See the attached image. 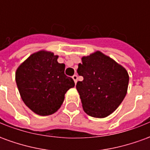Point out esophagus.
Listing matches in <instances>:
<instances>
[{
    "label": "esophagus",
    "instance_id": "esophagus-1",
    "mask_svg": "<svg viewBox=\"0 0 150 150\" xmlns=\"http://www.w3.org/2000/svg\"><path fill=\"white\" fill-rule=\"evenodd\" d=\"M72 79H74V82H75V83H77V79H78V76H77V75H73V76H72Z\"/></svg>",
    "mask_w": 150,
    "mask_h": 150
}]
</instances>
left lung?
Listing matches in <instances>:
<instances>
[{"instance_id":"8db88e82","label":"left lung","mask_w":150,"mask_h":150,"mask_svg":"<svg viewBox=\"0 0 150 150\" xmlns=\"http://www.w3.org/2000/svg\"><path fill=\"white\" fill-rule=\"evenodd\" d=\"M77 72L83 80L77 83L76 89L83 111L89 116L97 118L109 116L125 97L128 71L100 51L83 56Z\"/></svg>"}]
</instances>
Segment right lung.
<instances>
[{"label": "right lung", "mask_w": 150, "mask_h": 150, "mask_svg": "<svg viewBox=\"0 0 150 150\" xmlns=\"http://www.w3.org/2000/svg\"><path fill=\"white\" fill-rule=\"evenodd\" d=\"M58 55L40 50L32 54L18 67L15 74L18 91L25 104L40 116H49L59 110L65 94L75 82L64 74L65 64Z\"/></svg>", "instance_id": "right-lung-1"}]
</instances>
